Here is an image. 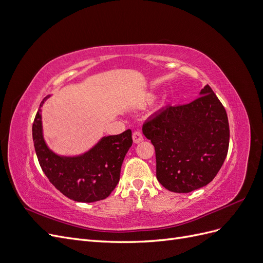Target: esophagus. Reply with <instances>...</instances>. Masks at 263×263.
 I'll use <instances>...</instances> for the list:
<instances>
[{"mask_svg": "<svg viewBox=\"0 0 263 263\" xmlns=\"http://www.w3.org/2000/svg\"><path fill=\"white\" fill-rule=\"evenodd\" d=\"M133 140L135 144H139V142H141L142 140H144V136H142V134L140 130H136L134 132L133 134Z\"/></svg>", "mask_w": 263, "mask_h": 263, "instance_id": "34e87169", "label": "esophagus"}]
</instances>
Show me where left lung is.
Instances as JSON below:
<instances>
[{
	"instance_id": "1",
	"label": "left lung",
	"mask_w": 263,
	"mask_h": 263,
	"mask_svg": "<svg viewBox=\"0 0 263 263\" xmlns=\"http://www.w3.org/2000/svg\"><path fill=\"white\" fill-rule=\"evenodd\" d=\"M200 94L189 104L166 106L142 125L156 150L157 179L171 192L208 185L228 153L226 109L209 84Z\"/></svg>"
}]
</instances>
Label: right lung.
Here are the masks:
<instances>
[{
	"label": "right lung",
	"instance_id": "right-lung-1",
	"mask_svg": "<svg viewBox=\"0 0 263 263\" xmlns=\"http://www.w3.org/2000/svg\"><path fill=\"white\" fill-rule=\"evenodd\" d=\"M33 141L39 164L51 184L70 200L92 203L104 200L116 187L133 138L132 130L127 129L119 135L103 137L81 156L60 157L53 154L44 140L39 108L33 123Z\"/></svg>",
	"mask_w": 263,
	"mask_h": 263
}]
</instances>
